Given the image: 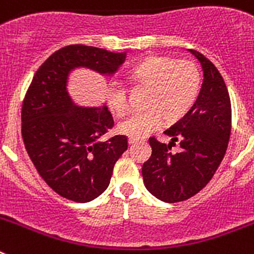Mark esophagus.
Segmentation results:
<instances>
[{
	"label": "esophagus",
	"instance_id": "obj_1",
	"mask_svg": "<svg viewBox=\"0 0 254 254\" xmlns=\"http://www.w3.org/2000/svg\"><path fill=\"white\" fill-rule=\"evenodd\" d=\"M138 138H133V137H129L128 138V143L129 145H133V143H136V142H138Z\"/></svg>",
	"mask_w": 254,
	"mask_h": 254
}]
</instances>
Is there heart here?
<instances>
[{
	"label": "heart",
	"instance_id": "heart-1",
	"mask_svg": "<svg viewBox=\"0 0 254 254\" xmlns=\"http://www.w3.org/2000/svg\"><path fill=\"white\" fill-rule=\"evenodd\" d=\"M129 77L149 86L146 109L134 112L118 123V131L133 138L151 133L165 118L174 122L185 117L193 107L201 86V73L194 62L163 56H151L134 64L129 69ZM107 104L118 116L128 109L127 91L117 80L108 85Z\"/></svg>",
	"mask_w": 254,
	"mask_h": 254
}]
</instances>
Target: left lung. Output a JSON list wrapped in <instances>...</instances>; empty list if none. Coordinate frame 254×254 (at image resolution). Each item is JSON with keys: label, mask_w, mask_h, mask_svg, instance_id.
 Here are the masks:
<instances>
[{"label": "left lung", "mask_w": 254, "mask_h": 254, "mask_svg": "<svg viewBox=\"0 0 254 254\" xmlns=\"http://www.w3.org/2000/svg\"><path fill=\"white\" fill-rule=\"evenodd\" d=\"M190 52L202 67L201 90L190 112L164 132L172 137L168 145L150 137L152 154L142 165L146 190L168 203L188 199L211 181L228 149L232 129V105L223 76L205 56ZM176 140L181 151L172 153Z\"/></svg>", "instance_id": "left-lung-1"}]
</instances>
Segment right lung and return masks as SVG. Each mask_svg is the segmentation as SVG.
Listing matches in <instances>:
<instances>
[{
	"mask_svg": "<svg viewBox=\"0 0 254 254\" xmlns=\"http://www.w3.org/2000/svg\"><path fill=\"white\" fill-rule=\"evenodd\" d=\"M126 53L73 44L58 49L34 75L21 109L25 149L39 176L56 193L89 202L109 186L114 164L127 150L123 134L102 140L113 127L104 107H80L67 90L69 73L89 68L112 76Z\"/></svg>",
	"mask_w": 254,
	"mask_h": 254,
	"instance_id": "obj_1",
	"label": "right lung"
}]
</instances>
